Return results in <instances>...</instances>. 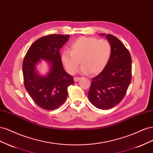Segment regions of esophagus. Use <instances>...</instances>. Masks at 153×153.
<instances>
[{
    "label": "esophagus",
    "instance_id": "esophagus-1",
    "mask_svg": "<svg viewBox=\"0 0 153 153\" xmlns=\"http://www.w3.org/2000/svg\"><path fill=\"white\" fill-rule=\"evenodd\" d=\"M80 79H81V77H75L74 78V81H75V82H77V81H79Z\"/></svg>",
    "mask_w": 153,
    "mask_h": 153
}]
</instances>
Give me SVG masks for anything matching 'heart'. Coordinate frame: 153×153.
I'll return each mask as SVG.
<instances>
[{
    "mask_svg": "<svg viewBox=\"0 0 153 153\" xmlns=\"http://www.w3.org/2000/svg\"><path fill=\"white\" fill-rule=\"evenodd\" d=\"M111 52V44L106 39L81 36L71 43L70 52H63L62 62L71 74L76 73L81 61V72L96 75L106 68Z\"/></svg>",
    "mask_w": 153,
    "mask_h": 153,
    "instance_id": "obj_1",
    "label": "heart"
}]
</instances>
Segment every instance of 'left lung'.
I'll list each match as a JSON object with an SVG mask.
<instances>
[{
	"label": "left lung",
	"instance_id": "left-lung-1",
	"mask_svg": "<svg viewBox=\"0 0 153 153\" xmlns=\"http://www.w3.org/2000/svg\"><path fill=\"white\" fill-rule=\"evenodd\" d=\"M106 38L112 47L111 58L104 71L91 79L88 94L91 103L101 110H109L119 104L131 81L132 63L129 51L115 36L108 34Z\"/></svg>",
	"mask_w": 153,
	"mask_h": 153
}]
</instances>
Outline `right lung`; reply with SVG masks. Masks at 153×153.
<instances>
[{
	"label": "right lung",
	"instance_id": "add662e5",
	"mask_svg": "<svg viewBox=\"0 0 153 153\" xmlns=\"http://www.w3.org/2000/svg\"><path fill=\"white\" fill-rule=\"evenodd\" d=\"M70 37L49 34L38 39L30 45L23 61L24 84L33 101L42 109L53 110L66 101L68 87L74 83L73 77L65 71L59 49ZM40 59L51 62V71L44 77L35 72L36 63Z\"/></svg>",
	"mask_w": 153,
	"mask_h": 153
}]
</instances>
